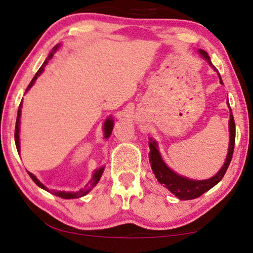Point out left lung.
I'll list each match as a JSON object with an SVG mask.
<instances>
[{"label":"left lung","instance_id":"8db88e82","mask_svg":"<svg viewBox=\"0 0 253 253\" xmlns=\"http://www.w3.org/2000/svg\"><path fill=\"white\" fill-rule=\"evenodd\" d=\"M199 53L201 54V57L203 59H206V60L208 61V64L212 67V70L217 73L219 78V84H223L221 75H219L218 71L216 70L214 65L211 64V58H209L208 53L203 50H199ZM227 104L228 107L230 108V106H229V101L227 102ZM229 132H230V136H229V149H228V155H227V158H225V162L221 167V169H219L214 176H211V178L206 179V180H193V179L186 178V176L180 175L178 173H175L173 169H170L162 158V155H160L158 150V144H157L155 139L150 138L149 158H150L151 169H152L153 173H155V176L157 178V180H158L162 185L165 186L166 188L172 193V194H174L176 198L180 200H193V199L199 198V196H201L203 193L209 191V189L212 188V187L217 185V183L221 181L222 178L225 174V172H227L229 164L231 162L232 153H234V147H235V137H236V126H235L234 116H232L231 108H230V120H229Z\"/></svg>","mask_w":253,"mask_h":253}]
</instances>
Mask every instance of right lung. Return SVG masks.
<instances>
[{
  "label": "right lung",
  "instance_id": "add662e5",
  "mask_svg": "<svg viewBox=\"0 0 253 253\" xmlns=\"http://www.w3.org/2000/svg\"><path fill=\"white\" fill-rule=\"evenodd\" d=\"M59 46H60V45H59V44H58V45H55V46L53 47V50H52L51 53L48 54V57H47L46 59H45L44 64L42 65L41 68H39L37 73H36V75L34 77V79H32V81L30 83V84H29L28 88H26V91H25V93H28V90L30 89V88H31L32 86H34L35 81L37 80V78L39 77V75H41V74L42 73V72H44V70H45V66H46V65L48 64V61H50L51 59L53 58V54L55 53V51L58 50ZM22 104H23V102H21V104H19L18 113H17V120H16V126H15V144H16V147H17V151H18V152H19V150H21V145H19V124H21V111H22ZM113 127H114V120L111 119V117H108V119L106 120V122H104V124H103V133H104V138H106V139L109 138L110 134H111V131H113ZM103 170H104V166L100 167V169H95V170H94V173H93V176H91V179H90V181L88 182L86 186H84V188H81L80 191H78V192L50 191V189H48L46 186L42 185V183L41 181H39V180H38L37 178H36V175H34V174H32V173H30V172H28V173H29V175H30V178H31L32 180H34L36 185H37L38 187H41V188L44 189V191L50 192V193H52V194H53V195H57V196H59V198H62V199H79V198H81V196H84L86 194H88V193H89V192L91 191V189H93L94 187L97 185V182L100 181L101 176H102V174H103Z\"/></svg>",
  "mask_w": 253,
  "mask_h": 253
}]
</instances>
